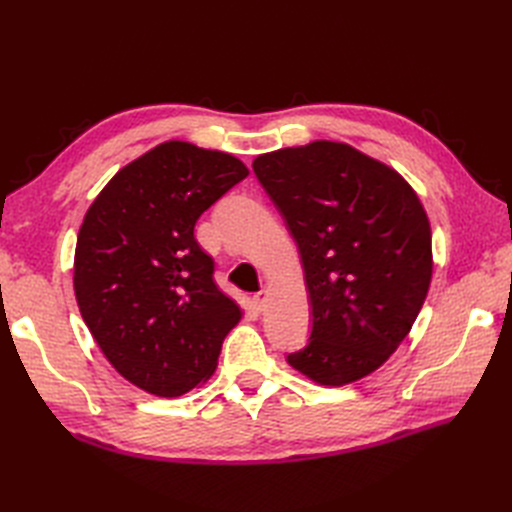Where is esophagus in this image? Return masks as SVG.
<instances>
[{
	"label": "esophagus",
	"mask_w": 512,
	"mask_h": 512,
	"mask_svg": "<svg viewBox=\"0 0 512 512\" xmlns=\"http://www.w3.org/2000/svg\"><path fill=\"white\" fill-rule=\"evenodd\" d=\"M267 290H260V292H256L254 294V299H252V303H254V307L256 309H265V303H267Z\"/></svg>",
	"instance_id": "1"
}]
</instances>
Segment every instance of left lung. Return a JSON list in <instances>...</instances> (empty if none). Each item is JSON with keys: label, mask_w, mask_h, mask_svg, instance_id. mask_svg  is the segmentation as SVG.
Instances as JSON below:
<instances>
[{"label": "left lung", "mask_w": 512, "mask_h": 512, "mask_svg": "<svg viewBox=\"0 0 512 512\" xmlns=\"http://www.w3.org/2000/svg\"><path fill=\"white\" fill-rule=\"evenodd\" d=\"M297 241L312 303L307 346L288 363L318 384L376 371L410 333L431 282V228L397 170L316 141L254 160Z\"/></svg>", "instance_id": "obj_1"}]
</instances>
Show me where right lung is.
I'll return each instance as SVG.
<instances>
[{"mask_svg": "<svg viewBox=\"0 0 512 512\" xmlns=\"http://www.w3.org/2000/svg\"><path fill=\"white\" fill-rule=\"evenodd\" d=\"M245 177L230 153L168 141L123 166L85 213L76 303L108 363L138 389L158 397L194 389L241 320L215 286L194 226Z\"/></svg>", "mask_w": 512, "mask_h": 512, "instance_id": "right-lung-1", "label": "right lung"}]
</instances>
